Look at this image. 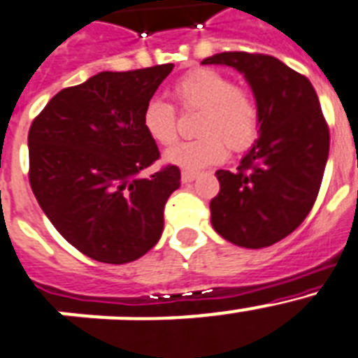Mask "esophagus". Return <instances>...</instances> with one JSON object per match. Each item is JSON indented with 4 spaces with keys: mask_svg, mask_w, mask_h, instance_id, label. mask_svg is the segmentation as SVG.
<instances>
[{
    "mask_svg": "<svg viewBox=\"0 0 358 358\" xmlns=\"http://www.w3.org/2000/svg\"><path fill=\"white\" fill-rule=\"evenodd\" d=\"M196 176H198V173L196 171H182V182L183 183H191V182H194V178Z\"/></svg>",
    "mask_w": 358,
    "mask_h": 358,
    "instance_id": "esophagus-1",
    "label": "esophagus"
}]
</instances>
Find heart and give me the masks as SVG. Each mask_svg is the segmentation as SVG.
Wrapping results in <instances>:
<instances>
[{"instance_id":"1","label":"heart","mask_w":358,"mask_h":358,"mask_svg":"<svg viewBox=\"0 0 358 358\" xmlns=\"http://www.w3.org/2000/svg\"><path fill=\"white\" fill-rule=\"evenodd\" d=\"M175 96L183 108L201 112L196 119V131L201 135L164 153V160L171 166L183 169L212 166L227 157V144L231 151H243L259 135L260 114L255 98L217 71H192L176 82ZM143 127L160 146L175 143L173 105L159 98L150 99L143 112Z\"/></svg>"}]
</instances>
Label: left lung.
I'll use <instances>...</instances> for the list:
<instances>
[{"label":"left lung","mask_w":358,"mask_h":358,"mask_svg":"<svg viewBox=\"0 0 358 358\" xmlns=\"http://www.w3.org/2000/svg\"><path fill=\"white\" fill-rule=\"evenodd\" d=\"M201 64L239 71L260 114L259 139L237 171H215L212 227L237 246H271L303 223L320 192L330 150L320 99L303 75L269 55L224 51Z\"/></svg>","instance_id":"obj_1"}]
</instances>
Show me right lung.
<instances>
[{
    "mask_svg": "<svg viewBox=\"0 0 358 358\" xmlns=\"http://www.w3.org/2000/svg\"><path fill=\"white\" fill-rule=\"evenodd\" d=\"M173 67L103 71L55 94L30 127L35 198L64 239L98 262L137 260L162 235L180 169L139 176L160 157L143 112Z\"/></svg>",
    "mask_w": 358,
    "mask_h": 358,
    "instance_id": "right-lung-1",
    "label": "right lung"
}]
</instances>
